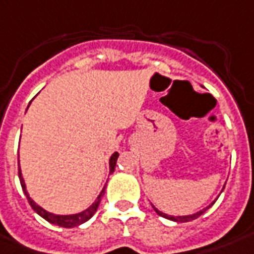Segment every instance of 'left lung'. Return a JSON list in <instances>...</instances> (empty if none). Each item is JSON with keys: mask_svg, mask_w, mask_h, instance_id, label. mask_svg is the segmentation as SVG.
Here are the masks:
<instances>
[{"mask_svg": "<svg viewBox=\"0 0 254 254\" xmlns=\"http://www.w3.org/2000/svg\"><path fill=\"white\" fill-rule=\"evenodd\" d=\"M225 188V186H224ZM215 201H213L211 204H214ZM211 204L210 206H207L206 208H203V210H200V211H197V213H194V214H190V215H178V217H175V215H168V214H165L163 213V211H160V210H157L156 207L153 206V208H154V211H156L158 215H161V217H164V218H168V220H171V221H177V222H188V221H192V220H196L197 217H200L201 214L204 213V211H207L210 207H211Z\"/></svg>", "mask_w": 254, "mask_h": 254, "instance_id": "1", "label": "left lung"}]
</instances>
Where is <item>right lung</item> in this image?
Masks as SVG:
<instances>
[{"mask_svg":"<svg viewBox=\"0 0 254 254\" xmlns=\"http://www.w3.org/2000/svg\"><path fill=\"white\" fill-rule=\"evenodd\" d=\"M118 153L115 151L111 158H110V174H113L114 170H115V165H117V160H118ZM19 181H20V185H22V189H23V192H25L26 197L29 200V204L32 206V208L36 211V213L39 214L40 217H43L46 221L51 222V224H54V225H58V227H64V228H73V227H77V225H80V224H83V222L89 221L91 217L94 215V213L97 211L98 204H100V201H101V197H103V194H104V189L103 188V190L101 193L98 194V197L96 199V201L91 204L89 208H86L83 210L82 213H77V214H69V215H58V214H53L47 211V210H44L43 207H40L39 204H36L34 203V200L29 196V193L26 190V185H25V181H23V177H22V171H20V167H19Z\"/></svg>","mask_w":254,"mask_h":254,"instance_id":"add662e5","label":"right lung"}]
</instances>
